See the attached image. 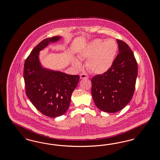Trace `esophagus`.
<instances>
[{
    "mask_svg": "<svg viewBox=\"0 0 160 160\" xmlns=\"http://www.w3.org/2000/svg\"><path fill=\"white\" fill-rule=\"evenodd\" d=\"M80 77L81 79H85V78H88V76L86 74H81L80 75Z\"/></svg>",
    "mask_w": 160,
    "mask_h": 160,
    "instance_id": "obj_1",
    "label": "esophagus"
}]
</instances>
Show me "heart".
Instances as JSON below:
<instances>
[{
  "label": "heart",
  "mask_w": 160,
  "mask_h": 160,
  "mask_svg": "<svg viewBox=\"0 0 160 160\" xmlns=\"http://www.w3.org/2000/svg\"><path fill=\"white\" fill-rule=\"evenodd\" d=\"M118 51V45L113 38L105 40L96 38L91 41L78 54L80 59H88L87 68L96 74H103L111 68ZM76 68L82 67V62L76 58L72 59Z\"/></svg>",
  "instance_id": "heart-1"
}]
</instances>
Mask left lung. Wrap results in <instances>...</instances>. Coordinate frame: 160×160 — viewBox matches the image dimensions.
<instances>
[{"label":"left lung","instance_id":"1","mask_svg":"<svg viewBox=\"0 0 160 160\" xmlns=\"http://www.w3.org/2000/svg\"><path fill=\"white\" fill-rule=\"evenodd\" d=\"M119 53L107 72L91 78L92 95L96 107L114 113L130 102L134 93L138 64L134 54L125 42L117 40Z\"/></svg>","mask_w":160,"mask_h":160}]
</instances>
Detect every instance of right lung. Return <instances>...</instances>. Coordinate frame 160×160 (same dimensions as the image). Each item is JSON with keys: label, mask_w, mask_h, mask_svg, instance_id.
I'll list each match as a JSON object with an SVG mask.
<instances>
[{"label": "right lung", "mask_w": 160, "mask_h": 160, "mask_svg": "<svg viewBox=\"0 0 160 160\" xmlns=\"http://www.w3.org/2000/svg\"><path fill=\"white\" fill-rule=\"evenodd\" d=\"M61 38L55 36L42 40L31 52L24 67L27 96L42 114L52 118L63 115L68 110L72 93L80 79L78 75L46 68L40 61V52Z\"/></svg>", "instance_id": "right-lung-1"}]
</instances>
